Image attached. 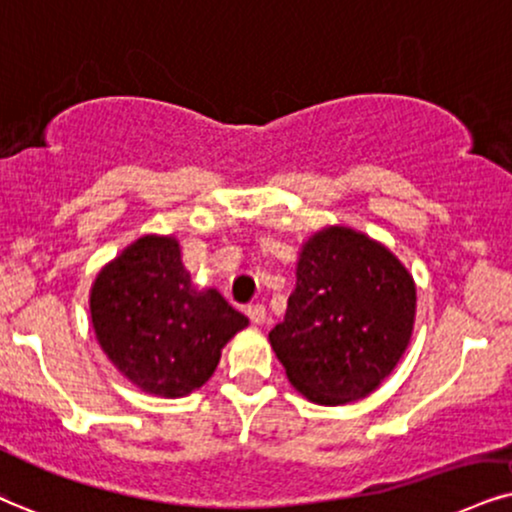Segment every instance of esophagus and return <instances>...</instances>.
Masks as SVG:
<instances>
[{
	"instance_id": "obj_1",
	"label": "esophagus",
	"mask_w": 512,
	"mask_h": 512,
	"mask_svg": "<svg viewBox=\"0 0 512 512\" xmlns=\"http://www.w3.org/2000/svg\"><path fill=\"white\" fill-rule=\"evenodd\" d=\"M246 315H249V320H251V323H254V325H263V323H266V318H268L266 306H263V304L249 306V308H246Z\"/></svg>"
}]
</instances>
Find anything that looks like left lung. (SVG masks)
Segmentation results:
<instances>
[{"label":"left lung","instance_id":"1","mask_svg":"<svg viewBox=\"0 0 512 512\" xmlns=\"http://www.w3.org/2000/svg\"><path fill=\"white\" fill-rule=\"evenodd\" d=\"M415 280L377 239L327 225L301 244L285 320L270 330L292 387L320 406L372 394L406 353Z\"/></svg>","mask_w":512,"mask_h":512}]
</instances>
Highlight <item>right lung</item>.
I'll return each instance as SVG.
<instances>
[{
	"label": "right lung",
	"mask_w": 512,
	"mask_h": 512,
	"mask_svg": "<svg viewBox=\"0 0 512 512\" xmlns=\"http://www.w3.org/2000/svg\"><path fill=\"white\" fill-rule=\"evenodd\" d=\"M90 318L106 358L147 394L204 387L220 351L249 325L218 289H197L173 235H142L99 270Z\"/></svg>",
	"instance_id": "obj_1"
}]
</instances>
